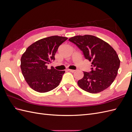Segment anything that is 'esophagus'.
Listing matches in <instances>:
<instances>
[{
    "mask_svg": "<svg viewBox=\"0 0 132 132\" xmlns=\"http://www.w3.org/2000/svg\"><path fill=\"white\" fill-rule=\"evenodd\" d=\"M68 70L69 71H70V72H74V71H75V70H73V69H68Z\"/></svg>",
    "mask_w": 132,
    "mask_h": 132,
    "instance_id": "obj_1",
    "label": "esophagus"
}]
</instances>
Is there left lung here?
<instances>
[{
    "mask_svg": "<svg viewBox=\"0 0 132 132\" xmlns=\"http://www.w3.org/2000/svg\"><path fill=\"white\" fill-rule=\"evenodd\" d=\"M69 41L74 43L91 61V71H84V77L78 81L81 89L97 94L106 89L117 77L120 65L116 52L109 43L94 36H76Z\"/></svg>",
    "mask_w": 132,
    "mask_h": 132,
    "instance_id": "left-lung-1",
    "label": "left lung"
}]
</instances>
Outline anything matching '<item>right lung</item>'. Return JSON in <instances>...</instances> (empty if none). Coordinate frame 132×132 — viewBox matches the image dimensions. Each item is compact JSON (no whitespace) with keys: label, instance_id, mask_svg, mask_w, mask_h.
<instances>
[{"label":"right lung","instance_id":"1","mask_svg":"<svg viewBox=\"0 0 132 132\" xmlns=\"http://www.w3.org/2000/svg\"><path fill=\"white\" fill-rule=\"evenodd\" d=\"M67 37L52 36L39 39L26 49L21 58V69L26 82L34 90L46 93L57 87L64 70H57L47 64L54 61L59 46Z\"/></svg>","mask_w":132,"mask_h":132}]
</instances>
